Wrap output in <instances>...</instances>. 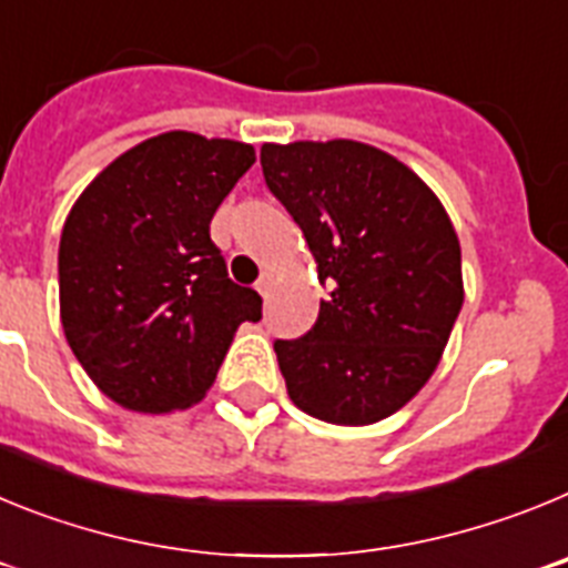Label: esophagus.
I'll return each instance as SVG.
<instances>
[{
    "instance_id": "obj_1",
    "label": "esophagus",
    "mask_w": 568,
    "mask_h": 568,
    "mask_svg": "<svg viewBox=\"0 0 568 568\" xmlns=\"http://www.w3.org/2000/svg\"><path fill=\"white\" fill-rule=\"evenodd\" d=\"M255 290H258V293L264 295V298H267L270 290H273V275H270V273H261V278L255 281Z\"/></svg>"
}]
</instances>
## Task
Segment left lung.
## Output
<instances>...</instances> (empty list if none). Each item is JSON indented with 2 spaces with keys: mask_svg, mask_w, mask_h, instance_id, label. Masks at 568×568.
I'll return each mask as SVG.
<instances>
[{
  "mask_svg": "<svg viewBox=\"0 0 568 568\" xmlns=\"http://www.w3.org/2000/svg\"><path fill=\"white\" fill-rule=\"evenodd\" d=\"M261 170L329 290L310 333L273 344L290 398L341 426L398 413L464 304L449 215L406 164L361 142L264 144Z\"/></svg>",
  "mask_w": 568,
  "mask_h": 568,
  "instance_id": "obj_1",
  "label": "left lung"
}]
</instances>
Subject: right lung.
<instances>
[{"label": "right lung", "instance_id": "add662e5", "mask_svg": "<svg viewBox=\"0 0 568 568\" xmlns=\"http://www.w3.org/2000/svg\"><path fill=\"white\" fill-rule=\"evenodd\" d=\"M253 162L250 144L173 130L119 155L70 210L59 241L64 338L124 409L202 400L239 324L261 318V295L230 278L210 239Z\"/></svg>", "mask_w": 568, "mask_h": 568}]
</instances>
